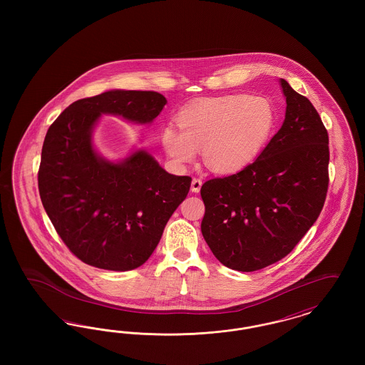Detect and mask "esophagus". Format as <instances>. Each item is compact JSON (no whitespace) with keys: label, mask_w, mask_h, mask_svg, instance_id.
<instances>
[{"label":"esophagus","mask_w":365,"mask_h":365,"mask_svg":"<svg viewBox=\"0 0 365 365\" xmlns=\"http://www.w3.org/2000/svg\"><path fill=\"white\" fill-rule=\"evenodd\" d=\"M201 186H202V180L198 179V178H194V179L191 180L190 190L192 191V192H198V191L201 190Z\"/></svg>","instance_id":"obj_1"}]
</instances>
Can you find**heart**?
Wrapping results in <instances>:
<instances>
[{
	"label": "heart",
	"mask_w": 365,
	"mask_h": 365,
	"mask_svg": "<svg viewBox=\"0 0 365 365\" xmlns=\"http://www.w3.org/2000/svg\"><path fill=\"white\" fill-rule=\"evenodd\" d=\"M180 130L165 125L161 146L176 165L190 164L197 152L215 173L230 174L249 165L271 135L275 112L257 96L227 94L200 100L176 118Z\"/></svg>",
	"instance_id": "1"
}]
</instances>
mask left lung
<instances>
[{
    "instance_id": "obj_1",
    "label": "left lung",
    "mask_w": 365,
    "mask_h": 365,
    "mask_svg": "<svg viewBox=\"0 0 365 365\" xmlns=\"http://www.w3.org/2000/svg\"><path fill=\"white\" fill-rule=\"evenodd\" d=\"M278 133L242 171L201 187L204 240L231 269L252 272L287 256L319 217L329 187V134L312 103L284 79Z\"/></svg>"
}]
</instances>
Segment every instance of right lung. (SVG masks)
<instances>
[{"mask_svg":"<svg viewBox=\"0 0 365 365\" xmlns=\"http://www.w3.org/2000/svg\"><path fill=\"white\" fill-rule=\"evenodd\" d=\"M165 104L156 91L113 88L75 101L46 133L38 173L41 201L60 238L88 265L140 267L190 190V176L168 174L143 148L109 160L94 143L103 115L152 124Z\"/></svg>","mask_w":365,"mask_h":365,"instance_id":"right-lung-1","label":"right lung"}]
</instances>
